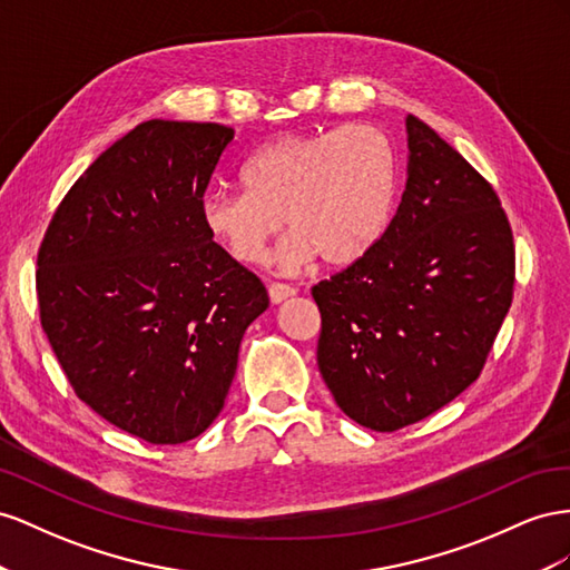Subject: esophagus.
<instances>
[{"label": "esophagus", "mask_w": 570, "mask_h": 570, "mask_svg": "<svg viewBox=\"0 0 570 570\" xmlns=\"http://www.w3.org/2000/svg\"><path fill=\"white\" fill-rule=\"evenodd\" d=\"M291 296H296V288L291 286V284H284V282L269 284V301L272 303H282V301H286Z\"/></svg>", "instance_id": "obj_1"}]
</instances>
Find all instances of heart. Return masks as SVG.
<instances>
[{"mask_svg":"<svg viewBox=\"0 0 570 570\" xmlns=\"http://www.w3.org/2000/svg\"><path fill=\"white\" fill-rule=\"evenodd\" d=\"M246 190L205 193L207 234L240 265L265 263L269 240L291 232L276 265L298 272L313 257L348 265L375 246L396 195V155L372 126L351 124L320 134H291L263 145L240 167Z\"/></svg>","mask_w":570,"mask_h":570,"instance_id":"b5f03b06","label":"heart"}]
</instances>
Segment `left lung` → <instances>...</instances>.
Returning <instances> with one entry per match:
<instances>
[{
    "label": "left lung",
    "instance_id": "1",
    "mask_svg": "<svg viewBox=\"0 0 570 570\" xmlns=\"http://www.w3.org/2000/svg\"><path fill=\"white\" fill-rule=\"evenodd\" d=\"M409 178L386 232L313 286L317 365L357 425L396 432L473 384L513 301V232L497 190L413 114Z\"/></svg>",
    "mask_w": 570,
    "mask_h": 570
}]
</instances>
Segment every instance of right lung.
<instances>
[{"mask_svg": "<svg viewBox=\"0 0 570 570\" xmlns=\"http://www.w3.org/2000/svg\"><path fill=\"white\" fill-rule=\"evenodd\" d=\"M232 142L222 124H138L63 195L38 250L40 322L76 396L150 444L213 425L269 305L200 217Z\"/></svg>", "mask_w": 570, "mask_h": 570, "instance_id": "right-lung-1", "label": "right lung"}]
</instances>
